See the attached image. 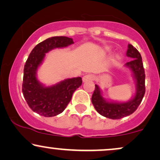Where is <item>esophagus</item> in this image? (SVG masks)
<instances>
[{"instance_id": "obj_1", "label": "esophagus", "mask_w": 160, "mask_h": 160, "mask_svg": "<svg viewBox=\"0 0 160 160\" xmlns=\"http://www.w3.org/2000/svg\"><path fill=\"white\" fill-rule=\"evenodd\" d=\"M95 79V76L93 74H86L82 77V81L86 82V81H88V80H93Z\"/></svg>"}]
</instances>
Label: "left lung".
Masks as SVG:
<instances>
[{
    "mask_svg": "<svg viewBox=\"0 0 160 160\" xmlns=\"http://www.w3.org/2000/svg\"><path fill=\"white\" fill-rule=\"evenodd\" d=\"M127 56L131 61L126 63L133 74L136 82V92L132 99L124 103L108 102L102 97L98 86L95 85V91L92 96V103L96 111L106 118L120 119L132 114L137 109L145 93V74L142 59L138 50L130 44L128 45Z\"/></svg>",
    "mask_w": 160,
    "mask_h": 160,
    "instance_id": "1",
    "label": "left lung"
}]
</instances>
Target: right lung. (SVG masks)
I'll return each mask as SVG.
<instances>
[{"label": "right lung", "instance_id": "add662e5", "mask_svg": "<svg viewBox=\"0 0 160 160\" xmlns=\"http://www.w3.org/2000/svg\"><path fill=\"white\" fill-rule=\"evenodd\" d=\"M74 43L66 36H53L40 42L32 50L25 62L22 92L30 109L45 117H53L65 110L72 95L82 84L81 78L66 79L56 85L46 87L36 78L38 67L45 53L54 48H65Z\"/></svg>", "mask_w": 160, "mask_h": 160}]
</instances>
